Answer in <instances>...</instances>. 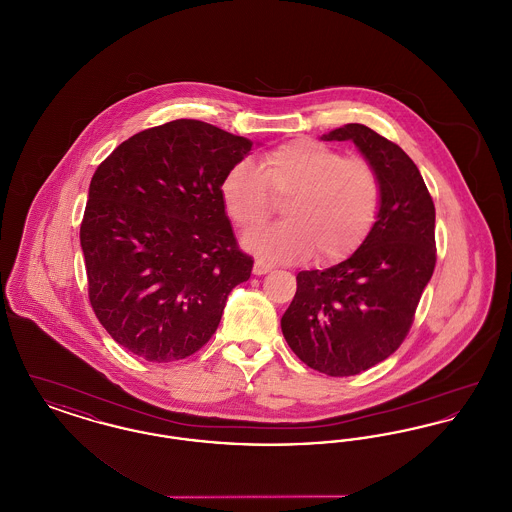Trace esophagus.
Segmentation results:
<instances>
[{
	"instance_id": "34e87169",
	"label": "esophagus",
	"mask_w": 512,
	"mask_h": 512,
	"mask_svg": "<svg viewBox=\"0 0 512 512\" xmlns=\"http://www.w3.org/2000/svg\"><path fill=\"white\" fill-rule=\"evenodd\" d=\"M270 270H272V267H268L263 261H257L255 267H253V274H255V276H263V274H267Z\"/></svg>"
}]
</instances>
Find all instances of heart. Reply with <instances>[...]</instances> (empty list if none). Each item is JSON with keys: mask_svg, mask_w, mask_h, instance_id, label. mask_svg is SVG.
<instances>
[{"mask_svg": "<svg viewBox=\"0 0 512 512\" xmlns=\"http://www.w3.org/2000/svg\"><path fill=\"white\" fill-rule=\"evenodd\" d=\"M222 203L244 232L267 222L272 199L284 201L286 222L247 236L244 245L265 261L292 263L317 249L320 261L349 255L370 232L382 201L376 169L361 157L315 140H297L268 151L257 167L244 159L226 172Z\"/></svg>", "mask_w": 512, "mask_h": 512, "instance_id": "b5f03b06", "label": "heart"}]
</instances>
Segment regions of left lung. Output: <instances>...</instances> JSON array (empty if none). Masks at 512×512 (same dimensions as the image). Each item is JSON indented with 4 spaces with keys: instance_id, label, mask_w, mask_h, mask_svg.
I'll return each mask as SVG.
<instances>
[{
    "instance_id": "left-lung-1",
    "label": "left lung",
    "mask_w": 512,
    "mask_h": 512,
    "mask_svg": "<svg viewBox=\"0 0 512 512\" xmlns=\"http://www.w3.org/2000/svg\"><path fill=\"white\" fill-rule=\"evenodd\" d=\"M324 142H353L380 176L376 220L345 261L301 270L282 315L293 353L328 376H355L405 340L436 267V207L413 159L365 124H345Z\"/></svg>"
}]
</instances>
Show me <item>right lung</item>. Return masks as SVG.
<instances>
[{
  "mask_svg": "<svg viewBox=\"0 0 512 512\" xmlns=\"http://www.w3.org/2000/svg\"><path fill=\"white\" fill-rule=\"evenodd\" d=\"M253 142L178 119L122 142L92 176L80 245L94 313L149 363L194 355L253 259L236 245L220 186Z\"/></svg>",
  "mask_w": 512,
  "mask_h": 512,
  "instance_id": "add662e5",
  "label": "right lung"
}]
</instances>
